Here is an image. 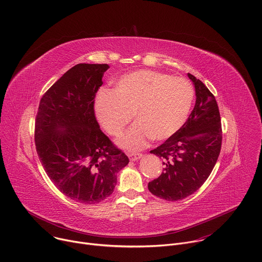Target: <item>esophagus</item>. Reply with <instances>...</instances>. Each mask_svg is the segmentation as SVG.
<instances>
[{
    "label": "esophagus",
    "mask_w": 262,
    "mask_h": 262,
    "mask_svg": "<svg viewBox=\"0 0 262 262\" xmlns=\"http://www.w3.org/2000/svg\"><path fill=\"white\" fill-rule=\"evenodd\" d=\"M128 157L132 161H137V160H139L142 157V154H139V153H129Z\"/></svg>",
    "instance_id": "esophagus-1"
}]
</instances>
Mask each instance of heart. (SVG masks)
Segmentation results:
<instances>
[{"mask_svg":"<svg viewBox=\"0 0 262 262\" xmlns=\"http://www.w3.org/2000/svg\"><path fill=\"white\" fill-rule=\"evenodd\" d=\"M192 99V86L186 79L140 70L120 77L113 91L101 92L95 113L101 126L114 136L123 133L133 114L136 123L118 144L137 150L150 138L161 141L176 134L187 119Z\"/></svg>","mask_w":262,"mask_h":262,"instance_id":"1","label":"heart"}]
</instances>
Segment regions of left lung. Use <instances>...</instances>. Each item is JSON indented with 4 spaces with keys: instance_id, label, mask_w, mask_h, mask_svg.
I'll use <instances>...</instances> for the list:
<instances>
[{
    "instance_id": "1",
    "label": "left lung",
    "mask_w": 262,
    "mask_h": 262,
    "mask_svg": "<svg viewBox=\"0 0 262 262\" xmlns=\"http://www.w3.org/2000/svg\"><path fill=\"white\" fill-rule=\"evenodd\" d=\"M195 105L180 130L150 153L163 159L161 175L149 190L166 201H179L195 192L209 177L222 147L221 115L214 96L191 74Z\"/></svg>"
}]
</instances>
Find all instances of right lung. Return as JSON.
<instances>
[{"label":"right lung","mask_w":262,"mask_h":262,"mask_svg":"<svg viewBox=\"0 0 262 262\" xmlns=\"http://www.w3.org/2000/svg\"><path fill=\"white\" fill-rule=\"evenodd\" d=\"M108 64L79 63L58 79L40 100L35 146L47 175L70 199L95 204L109 196L116 173L129 163L101 131L96 93Z\"/></svg>","instance_id":"1"}]
</instances>
